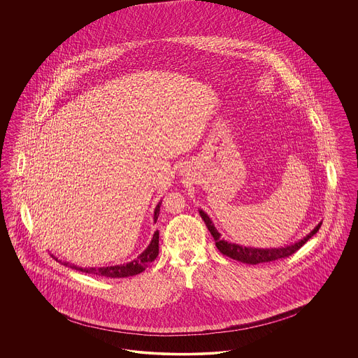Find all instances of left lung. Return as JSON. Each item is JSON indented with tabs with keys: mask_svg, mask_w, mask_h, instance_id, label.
<instances>
[{
	"mask_svg": "<svg viewBox=\"0 0 358 358\" xmlns=\"http://www.w3.org/2000/svg\"><path fill=\"white\" fill-rule=\"evenodd\" d=\"M199 213L201 216V219L204 220L205 225L208 228V231L210 232V235L215 238L216 247L217 250L222 252V255L228 256L231 259H235L241 263H247V264H257V263H267V262H273L282 257H287L292 255L294 252H296L308 238H313L321 228L322 222H318L314 229L307 234L305 238L291 243L287 245H282V247H270V248H256V247H245V245H240L236 243H231L228 240L222 238V234L217 231V228L215 227V224L212 222V219L205 213L203 209H199Z\"/></svg>",
	"mask_w": 358,
	"mask_h": 358,
	"instance_id": "obj_1",
	"label": "left lung"
}]
</instances>
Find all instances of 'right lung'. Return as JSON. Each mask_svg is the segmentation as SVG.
I'll return each mask as SVG.
<instances>
[{
    "label": "right lung",
    "mask_w": 358,
    "mask_h": 358,
    "mask_svg": "<svg viewBox=\"0 0 358 358\" xmlns=\"http://www.w3.org/2000/svg\"><path fill=\"white\" fill-rule=\"evenodd\" d=\"M162 204V200L157 204L154 209V224L157 222L158 216H159V208ZM159 234L158 231L154 232L152 241L149 243V245L146 247V250L136 256V259L129 262V263H123V264H117V266H107V267H90V268H83L79 266H75L69 262H62V264L67 266L72 270L76 271H82V273H91V275H98L102 278H127V276H134L138 273H143L146 270V267L155 260V257L158 256V243H159ZM52 257L55 256L51 255ZM57 260V257H55Z\"/></svg>",
    "instance_id": "right-lung-1"
}]
</instances>
